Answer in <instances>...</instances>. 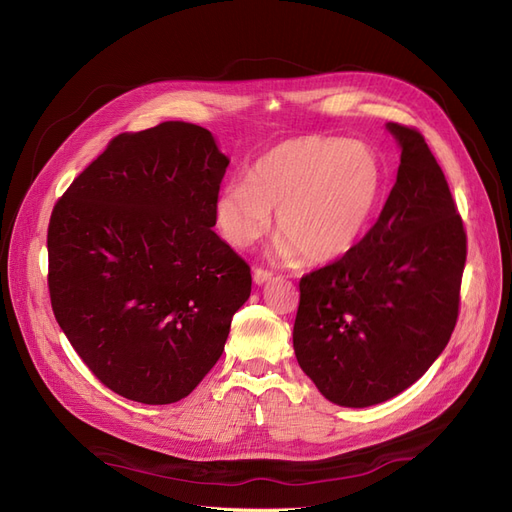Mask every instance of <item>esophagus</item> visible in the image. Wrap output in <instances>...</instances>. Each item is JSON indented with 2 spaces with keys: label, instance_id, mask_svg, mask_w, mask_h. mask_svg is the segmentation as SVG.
I'll return each mask as SVG.
<instances>
[{
  "label": "esophagus",
  "instance_id": "34e87169",
  "mask_svg": "<svg viewBox=\"0 0 512 512\" xmlns=\"http://www.w3.org/2000/svg\"><path fill=\"white\" fill-rule=\"evenodd\" d=\"M272 278H274V274H272L270 270H263V268H255V270H253V280H255V285L268 283V280H272Z\"/></svg>",
  "mask_w": 512,
  "mask_h": 512
}]
</instances>
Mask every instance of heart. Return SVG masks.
Segmentation results:
<instances>
[{"label": "heart", "instance_id": "obj_1", "mask_svg": "<svg viewBox=\"0 0 512 512\" xmlns=\"http://www.w3.org/2000/svg\"><path fill=\"white\" fill-rule=\"evenodd\" d=\"M385 195V170L361 140L300 136L268 148L249 183H227L214 200L223 238L246 249L266 236L276 210L274 255L334 261L366 234Z\"/></svg>", "mask_w": 512, "mask_h": 512}]
</instances>
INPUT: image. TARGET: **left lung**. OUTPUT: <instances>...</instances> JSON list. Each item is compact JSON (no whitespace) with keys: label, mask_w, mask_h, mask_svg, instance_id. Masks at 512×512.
Instances as JSON below:
<instances>
[{"label":"left lung","mask_w":512,"mask_h":512,"mask_svg":"<svg viewBox=\"0 0 512 512\" xmlns=\"http://www.w3.org/2000/svg\"><path fill=\"white\" fill-rule=\"evenodd\" d=\"M402 155L381 217L353 249L302 276L293 325L300 368L329 402L366 408L408 389L459 315L466 229L430 146L387 123Z\"/></svg>","instance_id":"8db88e82"}]
</instances>
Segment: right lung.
<instances>
[{"instance_id": "add662e5", "label": "right lung", "mask_w": 512, "mask_h": 512, "mask_svg": "<svg viewBox=\"0 0 512 512\" xmlns=\"http://www.w3.org/2000/svg\"><path fill=\"white\" fill-rule=\"evenodd\" d=\"M229 159L166 121L112 138L55 204L48 291L63 334L114 393L172 404L217 364L251 268L212 232Z\"/></svg>"}]
</instances>
